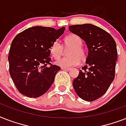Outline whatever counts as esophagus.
<instances>
[{
  "mask_svg": "<svg viewBox=\"0 0 126 126\" xmlns=\"http://www.w3.org/2000/svg\"><path fill=\"white\" fill-rule=\"evenodd\" d=\"M61 69L63 70V71H69L70 70V68H65V67H61Z\"/></svg>",
  "mask_w": 126,
  "mask_h": 126,
  "instance_id": "esophagus-1",
  "label": "esophagus"
}]
</instances>
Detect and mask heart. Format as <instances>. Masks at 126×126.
Wrapping results in <instances>:
<instances>
[{"label": "heart", "instance_id": "obj_1", "mask_svg": "<svg viewBox=\"0 0 126 126\" xmlns=\"http://www.w3.org/2000/svg\"><path fill=\"white\" fill-rule=\"evenodd\" d=\"M82 40L77 34H70L65 38V46L70 47L68 52L69 57H63L57 60L55 64L61 67H73L77 65L80 61L86 60L87 53L86 49L82 46ZM63 51V47L58 41L53 42L50 47V53L52 57L55 59L61 57Z\"/></svg>", "mask_w": 126, "mask_h": 126}]
</instances>
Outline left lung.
I'll return each instance as SVG.
<instances>
[{
    "label": "left lung",
    "instance_id": "1",
    "mask_svg": "<svg viewBox=\"0 0 126 126\" xmlns=\"http://www.w3.org/2000/svg\"><path fill=\"white\" fill-rule=\"evenodd\" d=\"M69 29L84 40L88 49L86 65L73 80V87L79 97L93 101L103 95L114 80L116 44L109 33L94 25H75Z\"/></svg>",
    "mask_w": 126,
    "mask_h": 126
}]
</instances>
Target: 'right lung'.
Wrapping results in <instances>:
<instances>
[{
  "label": "right lung",
  "mask_w": 126,
  "mask_h": 126,
  "mask_svg": "<svg viewBox=\"0 0 126 126\" xmlns=\"http://www.w3.org/2000/svg\"><path fill=\"white\" fill-rule=\"evenodd\" d=\"M65 29L64 27L57 30L32 27L19 33L13 40L9 51V71L21 94L35 98L49 90L61 69L50 63V47Z\"/></svg>",
  "instance_id": "obj_1"
}]
</instances>
